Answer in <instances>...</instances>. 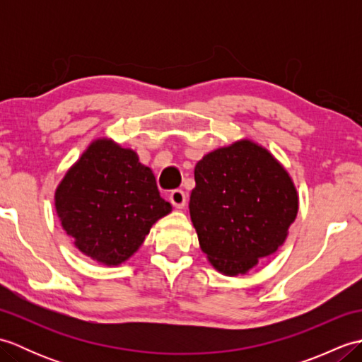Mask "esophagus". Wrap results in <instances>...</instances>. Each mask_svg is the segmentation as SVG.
<instances>
[{"instance_id":"esophagus-1","label":"esophagus","mask_w":362,"mask_h":362,"mask_svg":"<svg viewBox=\"0 0 362 362\" xmlns=\"http://www.w3.org/2000/svg\"><path fill=\"white\" fill-rule=\"evenodd\" d=\"M169 201L175 206V209H183L187 205V194L183 189H174L171 194H169Z\"/></svg>"}]
</instances>
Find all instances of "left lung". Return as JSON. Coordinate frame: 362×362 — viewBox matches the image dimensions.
<instances>
[{
	"instance_id": "1",
	"label": "left lung",
	"mask_w": 362,
	"mask_h": 362,
	"mask_svg": "<svg viewBox=\"0 0 362 362\" xmlns=\"http://www.w3.org/2000/svg\"><path fill=\"white\" fill-rule=\"evenodd\" d=\"M189 214L201 249L227 275L247 272L286 240L297 191L271 153L250 141L213 151L194 169Z\"/></svg>"
}]
</instances>
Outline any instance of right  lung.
Returning a JSON list of instances; mask_svg holds the SVG:
<instances>
[{
  "mask_svg": "<svg viewBox=\"0 0 362 362\" xmlns=\"http://www.w3.org/2000/svg\"><path fill=\"white\" fill-rule=\"evenodd\" d=\"M56 210L76 247L117 266L140 247L171 205L160 197L156 177L134 151L98 140L64 177Z\"/></svg>",
  "mask_w": 362,
  "mask_h": 362,
  "instance_id": "right-lung-1",
  "label": "right lung"
}]
</instances>
